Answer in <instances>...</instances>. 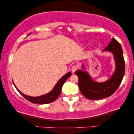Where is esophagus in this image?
I'll list each match as a JSON object with an SVG mask.
<instances>
[{
    "label": "esophagus",
    "mask_w": 134,
    "mask_h": 134,
    "mask_svg": "<svg viewBox=\"0 0 134 134\" xmlns=\"http://www.w3.org/2000/svg\"><path fill=\"white\" fill-rule=\"evenodd\" d=\"M77 66H73L71 68V71H72V73H74V72L77 70Z\"/></svg>",
    "instance_id": "1"
}]
</instances>
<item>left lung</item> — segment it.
I'll return each instance as SVG.
<instances>
[{
	"label": "left lung",
	"instance_id": "1",
	"mask_svg": "<svg viewBox=\"0 0 134 134\" xmlns=\"http://www.w3.org/2000/svg\"><path fill=\"white\" fill-rule=\"evenodd\" d=\"M102 52H109L113 54L115 63V69L112 75L105 82L94 81L85 71L84 65L82 70L75 72L79 77V87L80 92L88 99L97 100L112 95L121 83L125 72V63L121 46L114 38Z\"/></svg>",
	"mask_w": 134,
	"mask_h": 134
}]
</instances>
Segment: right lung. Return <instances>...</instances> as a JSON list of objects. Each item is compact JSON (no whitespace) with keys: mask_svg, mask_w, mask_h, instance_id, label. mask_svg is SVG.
Returning <instances> with one entry per match:
<instances>
[{"mask_svg":"<svg viewBox=\"0 0 134 134\" xmlns=\"http://www.w3.org/2000/svg\"><path fill=\"white\" fill-rule=\"evenodd\" d=\"M30 34H29L28 35H30ZM71 76V72H68L67 74H66L65 76H63L61 79H60L58 80L57 83L55 84V85L54 86V87L53 88V89L50 91V92L47 93V94L41 95V96H36V97L30 96H28V95L24 94V93L21 92V91H20L17 88H16V85H14L13 82V83L14 87H16V88L18 91V92H19L22 96L24 97L26 99L29 100L30 102L35 104H49L53 101H54L55 100H56L58 98V97L59 96V95L60 94V93H61L62 86H63L66 80H67V79L69 77H70Z\"/></svg>","mask_w":134,"mask_h":134,"instance_id":"right-lung-1","label":"right lung"}]
</instances>
